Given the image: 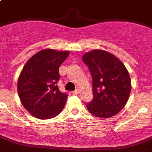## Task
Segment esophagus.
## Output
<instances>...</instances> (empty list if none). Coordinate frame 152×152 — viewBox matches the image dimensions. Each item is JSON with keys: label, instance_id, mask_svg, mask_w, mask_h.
Masks as SVG:
<instances>
[{"label": "esophagus", "instance_id": "34e87169", "mask_svg": "<svg viewBox=\"0 0 152 152\" xmlns=\"http://www.w3.org/2000/svg\"><path fill=\"white\" fill-rule=\"evenodd\" d=\"M79 93H80V90H79L78 89H76V90L72 92V94H73V95H78Z\"/></svg>", "mask_w": 152, "mask_h": 152}]
</instances>
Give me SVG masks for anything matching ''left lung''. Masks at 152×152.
Segmentation results:
<instances>
[{"label": "left lung", "mask_w": 152, "mask_h": 152, "mask_svg": "<svg viewBox=\"0 0 152 152\" xmlns=\"http://www.w3.org/2000/svg\"><path fill=\"white\" fill-rule=\"evenodd\" d=\"M83 60L92 78L93 99L86 104L89 113L99 118H109L125 107L132 84L127 69L115 55L102 50L86 53Z\"/></svg>", "instance_id": "obj_1"}]
</instances>
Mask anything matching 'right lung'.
<instances>
[{"label":"right lung","instance_id":"add662e5","mask_svg":"<svg viewBox=\"0 0 152 152\" xmlns=\"http://www.w3.org/2000/svg\"><path fill=\"white\" fill-rule=\"evenodd\" d=\"M68 50L44 49L25 63L18 81L21 103L30 114L39 119H50L60 114L67 95L58 89L59 68L69 56Z\"/></svg>","mask_w":152,"mask_h":152}]
</instances>
